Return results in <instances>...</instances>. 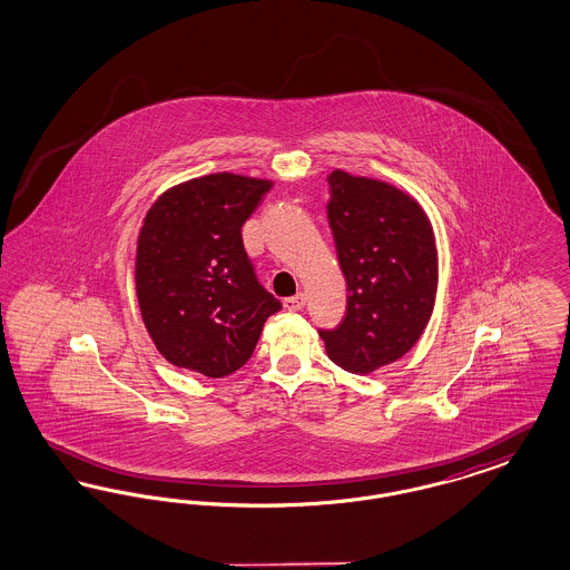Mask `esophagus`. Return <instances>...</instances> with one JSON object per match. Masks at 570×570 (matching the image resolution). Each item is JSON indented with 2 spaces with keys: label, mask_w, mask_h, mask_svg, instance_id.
<instances>
[{
  "label": "esophagus",
  "mask_w": 570,
  "mask_h": 570,
  "mask_svg": "<svg viewBox=\"0 0 570 570\" xmlns=\"http://www.w3.org/2000/svg\"><path fill=\"white\" fill-rule=\"evenodd\" d=\"M303 305H305V295L303 293H298L295 297L284 298V307L288 312H298V309H303Z\"/></svg>",
  "instance_id": "34e87169"
}]
</instances>
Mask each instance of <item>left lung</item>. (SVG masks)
<instances>
[{"label": "left lung", "mask_w": 570, "mask_h": 570, "mask_svg": "<svg viewBox=\"0 0 570 570\" xmlns=\"http://www.w3.org/2000/svg\"><path fill=\"white\" fill-rule=\"evenodd\" d=\"M326 216L348 286L342 325L321 331L328 358L372 374L419 342L434 312L438 249L423 207L406 191L335 168Z\"/></svg>", "instance_id": "left-lung-1"}]
</instances>
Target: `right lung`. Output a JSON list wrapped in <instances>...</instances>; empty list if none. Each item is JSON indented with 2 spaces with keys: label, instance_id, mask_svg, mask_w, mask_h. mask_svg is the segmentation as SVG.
I'll list each match as a JSON object with an SVG mask.
<instances>
[{
  "label": "right lung",
  "instance_id": "1",
  "mask_svg": "<svg viewBox=\"0 0 570 570\" xmlns=\"http://www.w3.org/2000/svg\"><path fill=\"white\" fill-rule=\"evenodd\" d=\"M269 188V179L214 173L168 188L149 207L136 242V297L168 363L224 379L244 367L282 309L258 284L242 239Z\"/></svg>",
  "mask_w": 570,
  "mask_h": 570
}]
</instances>
